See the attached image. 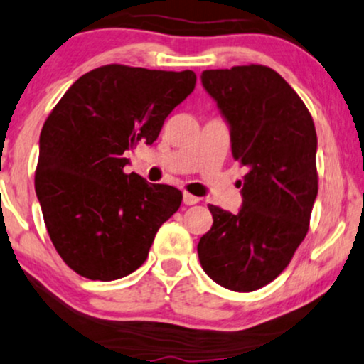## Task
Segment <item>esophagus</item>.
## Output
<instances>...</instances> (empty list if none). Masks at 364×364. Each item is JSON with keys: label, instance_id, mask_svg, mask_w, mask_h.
Wrapping results in <instances>:
<instances>
[{"label": "esophagus", "instance_id": "1", "mask_svg": "<svg viewBox=\"0 0 364 364\" xmlns=\"http://www.w3.org/2000/svg\"><path fill=\"white\" fill-rule=\"evenodd\" d=\"M198 201H200V198H198V196H193V195H190V193H186V191L183 193V203H185V205H188V206L196 205Z\"/></svg>", "mask_w": 364, "mask_h": 364}]
</instances>
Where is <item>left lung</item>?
Instances as JSON below:
<instances>
[{
    "mask_svg": "<svg viewBox=\"0 0 364 364\" xmlns=\"http://www.w3.org/2000/svg\"><path fill=\"white\" fill-rule=\"evenodd\" d=\"M201 84L230 126L233 159L247 168L242 208L208 205L213 225L198 243L208 277L252 292L289 265L309 230L317 196V136L296 90L265 65L205 70Z\"/></svg>",
    "mask_w": 364,
    "mask_h": 364,
    "instance_id": "left-lung-1",
    "label": "left lung"
}]
</instances>
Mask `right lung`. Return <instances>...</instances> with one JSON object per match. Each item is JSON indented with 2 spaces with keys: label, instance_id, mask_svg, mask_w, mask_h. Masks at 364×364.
Returning <instances> with one entry per match:
<instances>
[{
  "label": "right lung",
  "instance_id": "right-lung-1",
  "mask_svg": "<svg viewBox=\"0 0 364 364\" xmlns=\"http://www.w3.org/2000/svg\"><path fill=\"white\" fill-rule=\"evenodd\" d=\"M191 70L104 65L73 82L40 134L35 191L50 240L82 277L116 280L144 264L181 191L124 173L126 151L153 144L191 94Z\"/></svg>",
  "mask_w": 364,
  "mask_h": 364
}]
</instances>
